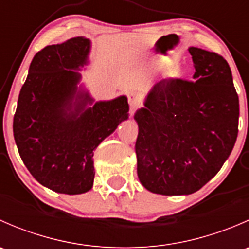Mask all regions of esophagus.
I'll use <instances>...</instances> for the list:
<instances>
[{
  "instance_id": "obj_1",
  "label": "esophagus",
  "mask_w": 249,
  "mask_h": 249,
  "mask_svg": "<svg viewBox=\"0 0 249 249\" xmlns=\"http://www.w3.org/2000/svg\"><path fill=\"white\" fill-rule=\"evenodd\" d=\"M129 105H130V109L131 110H135L140 106V97L137 96L136 94H134V92L129 95Z\"/></svg>"
}]
</instances>
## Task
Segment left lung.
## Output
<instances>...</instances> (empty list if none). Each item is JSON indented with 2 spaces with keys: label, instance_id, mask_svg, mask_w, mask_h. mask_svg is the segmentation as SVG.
Wrapping results in <instances>:
<instances>
[{
  "label": "left lung",
  "instance_id": "obj_1",
  "mask_svg": "<svg viewBox=\"0 0 249 249\" xmlns=\"http://www.w3.org/2000/svg\"><path fill=\"white\" fill-rule=\"evenodd\" d=\"M189 53L192 79L158 82L135 114L137 175L155 194L201 189L222 169L237 139L240 106L229 64L196 47Z\"/></svg>",
  "mask_w": 249,
  "mask_h": 249
}]
</instances>
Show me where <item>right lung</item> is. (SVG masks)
I'll use <instances>...</instances> for the list:
<instances>
[{
  "instance_id": "1",
  "label": "right lung",
  "mask_w": 249,
  "mask_h": 249,
  "mask_svg": "<svg viewBox=\"0 0 249 249\" xmlns=\"http://www.w3.org/2000/svg\"><path fill=\"white\" fill-rule=\"evenodd\" d=\"M90 41L74 37L47 46L32 59L20 90L13 134L20 158L42 185L61 194H83L94 183V150L123 120L126 96L96 102L78 90Z\"/></svg>"
}]
</instances>
